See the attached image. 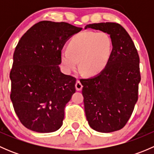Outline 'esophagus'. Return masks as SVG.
I'll return each instance as SVG.
<instances>
[{"label":"esophagus","instance_id":"1","mask_svg":"<svg viewBox=\"0 0 154 154\" xmlns=\"http://www.w3.org/2000/svg\"><path fill=\"white\" fill-rule=\"evenodd\" d=\"M75 88L77 89V91H81L82 88H83V85H82L81 82L79 81V80L77 81V83L75 84Z\"/></svg>","mask_w":154,"mask_h":154}]
</instances>
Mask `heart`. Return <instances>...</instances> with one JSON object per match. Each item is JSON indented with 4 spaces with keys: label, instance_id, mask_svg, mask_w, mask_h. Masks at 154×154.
<instances>
[{
    "label": "heart",
    "instance_id": "b5f03b06",
    "mask_svg": "<svg viewBox=\"0 0 154 154\" xmlns=\"http://www.w3.org/2000/svg\"><path fill=\"white\" fill-rule=\"evenodd\" d=\"M112 52V41L107 32H80L73 37L68 49L61 51L60 60L68 72L80 69L87 75H96L108 64Z\"/></svg>",
    "mask_w": 154,
    "mask_h": 154
}]
</instances>
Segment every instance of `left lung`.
<instances>
[{
	"mask_svg": "<svg viewBox=\"0 0 154 154\" xmlns=\"http://www.w3.org/2000/svg\"><path fill=\"white\" fill-rule=\"evenodd\" d=\"M86 28L107 32L112 41L106 68L80 81L88 125L100 133H111L125 127L138 100L139 57L130 35L120 24L95 23L87 24Z\"/></svg>",
	"mask_w": 154,
	"mask_h": 154,
	"instance_id": "1",
	"label": "left lung"
}]
</instances>
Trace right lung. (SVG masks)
Segmentation results:
<instances>
[{"label": "right lung", "mask_w": 154, "mask_h": 154, "mask_svg": "<svg viewBox=\"0 0 154 154\" xmlns=\"http://www.w3.org/2000/svg\"><path fill=\"white\" fill-rule=\"evenodd\" d=\"M83 28L43 21L21 38L10 71V98L20 122L29 130L52 133L63 125L65 107L76 91V79L61 72L60 54Z\"/></svg>", "instance_id": "1"}]
</instances>
